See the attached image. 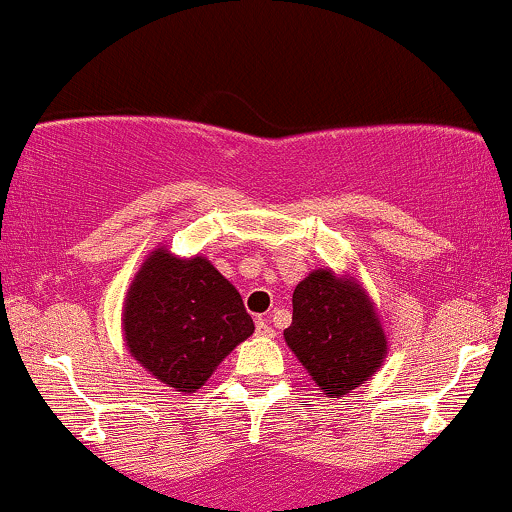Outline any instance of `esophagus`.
<instances>
[{"mask_svg":"<svg viewBox=\"0 0 512 512\" xmlns=\"http://www.w3.org/2000/svg\"><path fill=\"white\" fill-rule=\"evenodd\" d=\"M255 331H257V336H262V338H272V336H274L272 324H269L264 317H260V319H257V322H255Z\"/></svg>","mask_w":512,"mask_h":512,"instance_id":"esophagus-1","label":"esophagus"}]
</instances>
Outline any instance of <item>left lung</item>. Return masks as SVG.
Listing matches in <instances>:
<instances>
[{
	"mask_svg": "<svg viewBox=\"0 0 512 512\" xmlns=\"http://www.w3.org/2000/svg\"><path fill=\"white\" fill-rule=\"evenodd\" d=\"M288 348L329 396H346L377 372L386 336L369 298L350 279L317 269L295 286Z\"/></svg>",
	"mask_w": 512,
	"mask_h": 512,
	"instance_id": "1",
	"label": "left lung"
}]
</instances>
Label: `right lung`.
I'll use <instances>...</instances> for the list:
<instances>
[{
    "mask_svg": "<svg viewBox=\"0 0 512 512\" xmlns=\"http://www.w3.org/2000/svg\"><path fill=\"white\" fill-rule=\"evenodd\" d=\"M252 331L243 298L212 264L166 250L147 257L123 310L131 355L152 377L186 393L200 389Z\"/></svg>",
    "mask_w": 512,
    "mask_h": 512,
    "instance_id": "obj_1",
    "label": "right lung"
}]
</instances>
